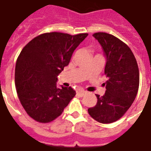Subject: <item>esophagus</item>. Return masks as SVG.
Returning <instances> with one entry per match:
<instances>
[{
  "mask_svg": "<svg viewBox=\"0 0 151 151\" xmlns=\"http://www.w3.org/2000/svg\"><path fill=\"white\" fill-rule=\"evenodd\" d=\"M77 94L80 96H83L86 94V91L83 90V89H79V90L77 91Z\"/></svg>",
  "mask_w": 151,
  "mask_h": 151,
  "instance_id": "34e87169",
  "label": "esophagus"
}]
</instances>
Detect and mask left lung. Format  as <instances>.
I'll return each instance as SVG.
<instances>
[{"mask_svg":"<svg viewBox=\"0 0 151 151\" xmlns=\"http://www.w3.org/2000/svg\"><path fill=\"white\" fill-rule=\"evenodd\" d=\"M93 36L103 47L106 57L105 75L108 80L103 96L96 95L95 106L88 109L89 115L101 123H111L123 116L134 103L140 83L137 62L127 44L105 32Z\"/></svg>","mask_w":151,"mask_h":151,"instance_id":"1","label":"left lung"}]
</instances>
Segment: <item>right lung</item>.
<instances>
[{"label":"right lung","instance_id":"add662e5","mask_svg":"<svg viewBox=\"0 0 151 151\" xmlns=\"http://www.w3.org/2000/svg\"><path fill=\"white\" fill-rule=\"evenodd\" d=\"M87 36V33L42 34L30 41L17 57L14 75L17 96L26 113L35 121H53L76 96L71 87L56 86L57 76Z\"/></svg>","mask_w":151,"mask_h":151}]
</instances>
